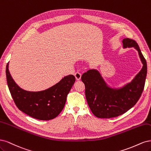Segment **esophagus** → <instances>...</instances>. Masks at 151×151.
I'll list each match as a JSON object with an SVG mask.
<instances>
[{
	"label": "esophagus",
	"mask_w": 151,
	"mask_h": 151,
	"mask_svg": "<svg viewBox=\"0 0 151 151\" xmlns=\"http://www.w3.org/2000/svg\"><path fill=\"white\" fill-rule=\"evenodd\" d=\"M75 76L77 80H80L81 79V73L80 72H76L75 73Z\"/></svg>",
	"instance_id": "34e87169"
}]
</instances>
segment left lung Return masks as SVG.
<instances>
[{"mask_svg": "<svg viewBox=\"0 0 151 151\" xmlns=\"http://www.w3.org/2000/svg\"><path fill=\"white\" fill-rule=\"evenodd\" d=\"M123 46L138 51L143 66L134 80L123 88H110L96 70H90L81 76L85 86V96L92 113L99 118L110 119L122 115L132 108L144 90L147 75V63L135 41L125 38Z\"/></svg>", "mask_w": 151, "mask_h": 151, "instance_id": "obj_1", "label": "left lung"}]
</instances>
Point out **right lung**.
<instances>
[{
  "label": "right lung",
  "mask_w": 151,
  "mask_h": 151,
  "mask_svg": "<svg viewBox=\"0 0 151 151\" xmlns=\"http://www.w3.org/2000/svg\"><path fill=\"white\" fill-rule=\"evenodd\" d=\"M7 85L14 103L22 112L41 120L55 119L63 109L68 94L75 81L70 75L51 88L41 91H29L21 88L12 79L6 66Z\"/></svg>",
  "instance_id": "obj_1"
}]
</instances>
